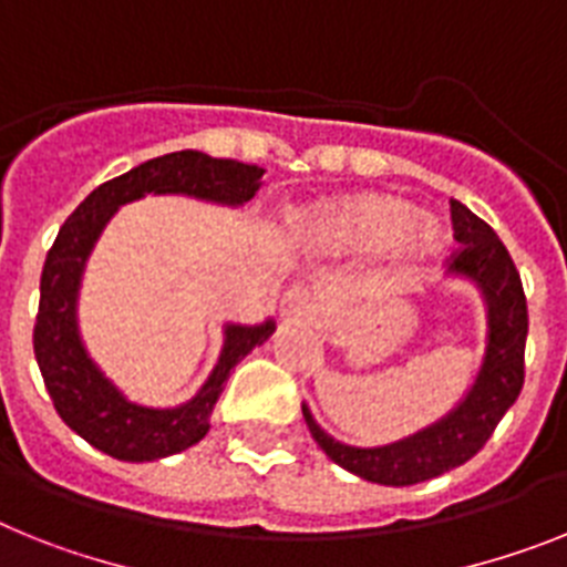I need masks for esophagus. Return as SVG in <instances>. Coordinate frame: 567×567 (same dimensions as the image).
Listing matches in <instances>:
<instances>
[{"label": "esophagus", "instance_id": "obj_1", "mask_svg": "<svg viewBox=\"0 0 567 567\" xmlns=\"http://www.w3.org/2000/svg\"><path fill=\"white\" fill-rule=\"evenodd\" d=\"M317 313V297L308 288H291L282 299V322L285 326H302L311 322Z\"/></svg>", "mask_w": 567, "mask_h": 567}]
</instances>
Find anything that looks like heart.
I'll return each instance as SVG.
<instances>
[{
  "label": "heart",
  "mask_w": 567,
  "mask_h": 567,
  "mask_svg": "<svg viewBox=\"0 0 567 567\" xmlns=\"http://www.w3.org/2000/svg\"><path fill=\"white\" fill-rule=\"evenodd\" d=\"M306 236L320 254H365L386 245L398 265L423 259L441 245L437 227L417 218L415 207L383 193H363L328 204L308 221Z\"/></svg>",
  "instance_id": "heart-1"
}]
</instances>
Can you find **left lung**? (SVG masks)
<instances>
[{
	"label": "left lung",
	"instance_id": "8db88e82",
	"mask_svg": "<svg viewBox=\"0 0 567 567\" xmlns=\"http://www.w3.org/2000/svg\"><path fill=\"white\" fill-rule=\"evenodd\" d=\"M450 213L458 239L450 274L475 282L487 308V349L467 398L426 430L372 450L334 441L320 430L308 406H302L308 430L322 453L372 484L409 487L467 464L487 444L525 383L527 299L516 265L487 221L461 202H450Z\"/></svg>",
	"mask_w": 567,
	"mask_h": 567
}]
</instances>
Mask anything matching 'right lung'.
I'll use <instances>...</instances> for the list:
<instances>
[{
    "label": "right lung",
    "mask_w": 567,
    "mask_h": 567,
    "mask_svg": "<svg viewBox=\"0 0 567 567\" xmlns=\"http://www.w3.org/2000/svg\"><path fill=\"white\" fill-rule=\"evenodd\" d=\"M265 169L204 152H169L100 184L56 233L40 279V311L33 322V354L54 401L56 415L71 430L117 461H155L198 444L210 430V412L233 365L276 331L261 326H227L216 369L193 401L175 409H150L126 401L85 351L78 331V291L85 259L117 207L146 193H181L239 207L261 187Z\"/></svg>",
    "instance_id": "right-lung-1"
}]
</instances>
